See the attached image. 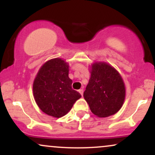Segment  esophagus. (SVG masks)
I'll use <instances>...</instances> for the list:
<instances>
[{"mask_svg": "<svg viewBox=\"0 0 155 155\" xmlns=\"http://www.w3.org/2000/svg\"><path fill=\"white\" fill-rule=\"evenodd\" d=\"M79 93L81 94V95L83 96V93H84V90H83V89H81V90H79Z\"/></svg>", "mask_w": 155, "mask_h": 155, "instance_id": "esophagus-1", "label": "esophagus"}]
</instances>
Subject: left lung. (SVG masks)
<instances>
[{"instance_id":"obj_1","label":"left lung","mask_w":155,"mask_h":155,"mask_svg":"<svg viewBox=\"0 0 155 155\" xmlns=\"http://www.w3.org/2000/svg\"><path fill=\"white\" fill-rule=\"evenodd\" d=\"M124 97L125 87L120 74L108 64L94 63L84 92V97L92 113L99 117L114 114L122 107Z\"/></svg>"}]
</instances>
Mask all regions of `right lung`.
I'll return each mask as SVG.
<instances>
[{
  "label": "right lung",
  "mask_w": 155,
  "mask_h": 155,
  "mask_svg": "<svg viewBox=\"0 0 155 155\" xmlns=\"http://www.w3.org/2000/svg\"><path fill=\"white\" fill-rule=\"evenodd\" d=\"M68 68L62 59L50 60L42 65L34 80L33 90L35 102L49 116L57 118L64 116L81 97L79 92L72 89Z\"/></svg>",
  "instance_id": "right-lung-1"
}]
</instances>
